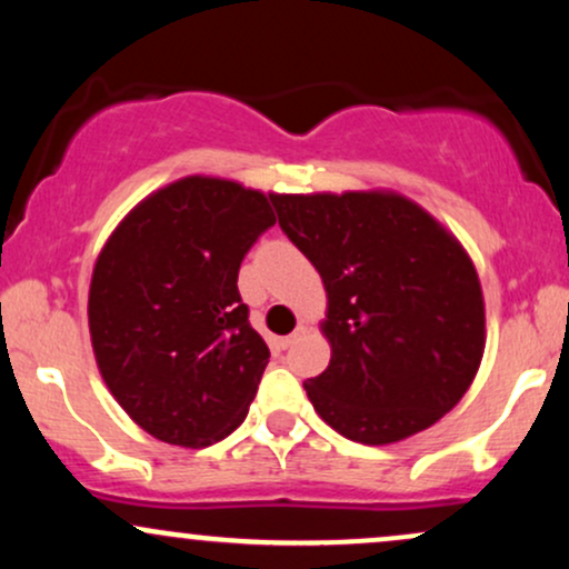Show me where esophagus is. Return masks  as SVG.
<instances>
[{
  "mask_svg": "<svg viewBox=\"0 0 569 569\" xmlns=\"http://www.w3.org/2000/svg\"><path fill=\"white\" fill-rule=\"evenodd\" d=\"M302 331H305V326H297V331H293L291 337H286V339H280V345H283V348H291L293 342H297L299 337H302Z\"/></svg>",
  "mask_w": 569,
  "mask_h": 569,
  "instance_id": "34e87169",
  "label": "esophagus"
}]
</instances>
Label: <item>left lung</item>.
Instances as JSON below:
<instances>
[{"label":"left lung","instance_id":"left-lung-1","mask_svg":"<svg viewBox=\"0 0 569 569\" xmlns=\"http://www.w3.org/2000/svg\"><path fill=\"white\" fill-rule=\"evenodd\" d=\"M272 206L329 293L331 361L305 382L323 422L390 443L441 420L485 352V299L462 246L401 194H272Z\"/></svg>","mask_w":569,"mask_h":569}]
</instances>
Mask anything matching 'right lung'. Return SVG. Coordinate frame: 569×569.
<instances>
[{
	"mask_svg": "<svg viewBox=\"0 0 569 569\" xmlns=\"http://www.w3.org/2000/svg\"><path fill=\"white\" fill-rule=\"evenodd\" d=\"M272 224L257 189L189 176L139 202L103 246L88 299L96 361L154 439L198 449L246 420L270 350L238 270Z\"/></svg>",
	"mask_w": 569,
	"mask_h": 569,
	"instance_id": "right-lung-1",
	"label": "right lung"
}]
</instances>
